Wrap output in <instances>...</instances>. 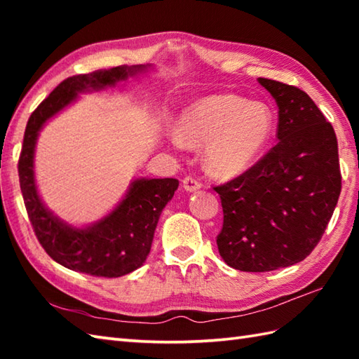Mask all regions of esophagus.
<instances>
[{"label":"esophagus","instance_id":"esophagus-1","mask_svg":"<svg viewBox=\"0 0 359 359\" xmlns=\"http://www.w3.org/2000/svg\"><path fill=\"white\" fill-rule=\"evenodd\" d=\"M201 187L202 185L199 184V182L193 179V177H185L184 179V189L188 193H194V191H197V189H201Z\"/></svg>","mask_w":359,"mask_h":359}]
</instances>
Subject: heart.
<instances>
[{"label": "heart", "mask_w": 359, "mask_h": 359, "mask_svg": "<svg viewBox=\"0 0 359 359\" xmlns=\"http://www.w3.org/2000/svg\"><path fill=\"white\" fill-rule=\"evenodd\" d=\"M273 114L264 103L238 95H212L189 104L177 120V140L208 147L205 168L230 179L256 163L273 135Z\"/></svg>", "instance_id": "1"}]
</instances>
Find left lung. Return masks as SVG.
<instances>
[{
    "mask_svg": "<svg viewBox=\"0 0 359 359\" xmlns=\"http://www.w3.org/2000/svg\"><path fill=\"white\" fill-rule=\"evenodd\" d=\"M278 104V143L239 177L216 187L224 210L217 248L241 271H273L306 259L341 193L338 140L296 86L257 79Z\"/></svg>",
    "mask_w": 359,
    "mask_h": 359,
    "instance_id": "1",
    "label": "left lung"
}]
</instances>
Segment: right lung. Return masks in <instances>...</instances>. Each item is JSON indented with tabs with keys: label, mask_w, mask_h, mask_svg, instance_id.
<instances>
[{
	"label": "right lung",
	"mask_w": 359,
	"mask_h": 359,
	"mask_svg": "<svg viewBox=\"0 0 359 359\" xmlns=\"http://www.w3.org/2000/svg\"><path fill=\"white\" fill-rule=\"evenodd\" d=\"M149 69L151 65L117 66L74 75L60 83L29 117L18 162L22 199L41 247L66 269L98 278H120L142 266L158 217L172 199L179 180L134 179L109 215L86 226H74L53 215L38 194L34 170L38 135L48 120L77 102L80 94L112 89Z\"/></svg>",
	"instance_id": "right-lung-1"
}]
</instances>
